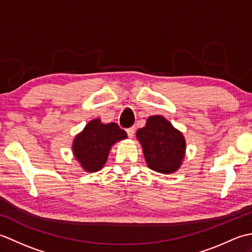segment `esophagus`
Returning a JSON list of instances; mask_svg holds the SVG:
<instances>
[{"mask_svg": "<svg viewBox=\"0 0 252 252\" xmlns=\"http://www.w3.org/2000/svg\"><path fill=\"white\" fill-rule=\"evenodd\" d=\"M126 133H127V136H129V137H133V135H134L135 127H134V126H131V127H129V129H126Z\"/></svg>", "mask_w": 252, "mask_h": 252, "instance_id": "34e87169", "label": "esophagus"}]
</instances>
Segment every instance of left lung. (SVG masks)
I'll return each mask as SVG.
<instances>
[{
    "instance_id": "1",
    "label": "left lung",
    "mask_w": 252,
    "mask_h": 252,
    "mask_svg": "<svg viewBox=\"0 0 252 252\" xmlns=\"http://www.w3.org/2000/svg\"><path fill=\"white\" fill-rule=\"evenodd\" d=\"M136 137L152 170L168 174L180 168L185 154L184 136L163 117H149L146 126L137 130Z\"/></svg>"
}]
</instances>
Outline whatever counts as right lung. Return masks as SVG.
<instances>
[{"instance_id": "add662e5", "label": "right lung", "mask_w": 252, "mask_h": 252, "mask_svg": "<svg viewBox=\"0 0 252 252\" xmlns=\"http://www.w3.org/2000/svg\"><path fill=\"white\" fill-rule=\"evenodd\" d=\"M123 138L126 133L117 123L103 125L99 119L92 120L74 138V157L88 172H96L104 167L112 144Z\"/></svg>"}]
</instances>
